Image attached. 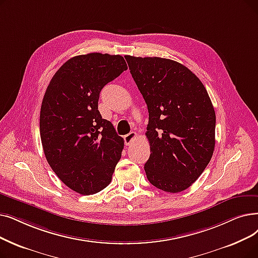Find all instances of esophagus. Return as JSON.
I'll list each match as a JSON object with an SVG mask.
<instances>
[{
	"label": "esophagus",
	"mask_w": 258,
	"mask_h": 258,
	"mask_svg": "<svg viewBox=\"0 0 258 258\" xmlns=\"http://www.w3.org/2000/svg\"><path fill=\"white\" fill-rule=\"evenodd\" d=\"M136 136H137V133L136 132H131L130 134H127V135H125L124 136V143H125V145H131L134 142V140H135Z\"/></svg>",
	"instance_id": "esophagus-1"
}]
</instances>
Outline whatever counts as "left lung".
Masks as SVG:
<instances>
[{
  "mask_svg": "<svg viewBox=\"0 0 258 258\" xmlns=\"http://www.w3.org/2000/svg\"><path fill=\"white\" fill-rule=\"evenodd\" d=\"M149 109V181L182 192L209 164L215 148V110L204 84L184 65L158 57L125 55Z\"/></svg>",
  "mask_w": 258,
  "mask_h": 258,
  "instance_id": "1",
  "label": "left lung"
}]
</instances>
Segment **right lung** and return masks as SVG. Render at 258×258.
Wrapping results in <instances>:
<instances>
[{
	"label": "right lung",
	"mask_w": 258,
	"mask_h": 258,
	"mask_svg": "<svg viewBox=\"0 0 258 258\" xmlns=\"http://www.w3.org/2000/svg\"><path fill=\"white\" fill-rule=\"evenodd\" d=\"M127 70L122 55L92 52L66 61L51 78L40 113L44 154L73 191L91 195L111 181L124 140L98 110L101 89Z\"/></svg>",
	"instance_id": "1"
}]
</instances>
